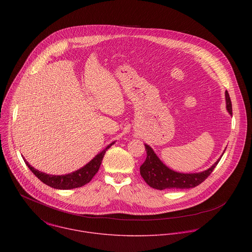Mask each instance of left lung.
I'll list each match as a JSON object with an SVG mask.
<instances>
[{"label": "left lung", "mask_w": 252, "mask_h": 252, "mask_svg": "<svg viewBox=\"0 0 252 252\" xmlns=\"http://www.w3.org/2000/svg\"><path fill=\"white\" fill-rule=\"evenodd\" d=\"M226 109L230 115H232V105L227 91L225 92ZM147 151V158L140 167V175L145 179V182L153 189L163 190L167 189H192L203 183L208 175L212 172L214 167L218 165L220 158L208 169L197 172V173H181L174 171L167 167L156 155L154 150L145 145Z\"/></svg>", "instance_id": "8db88e82"}]
</instances>
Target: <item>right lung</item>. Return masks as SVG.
Returning <instances> with one entry per match:
<instances>
[{
  "label": "right lung",
  "instance_id": "1",
  "mask_svg": "<svg viewBox=\"0 0 252 252\" xmlns=\"http://www.w3.org/2000/svg\"><path fill=\"white\" fill-rule=\"evenodd\" d=\"M115 143L112 142L111 145L107 146L102 152H100L98 155H96L89 163H87L85 166L82 168L70 172L67 174H63V175H53V174H48L45 172H42L38 169H35L32 165L29 164V162L24 158V161L28 165V167L31 169V171L37 176L42 183L45 185L57 189H77L81 188L88 183L92 181V178L94 176V174L97 172L101 160L103 158V156L105 152L109 150Z\"/></svg>",
  "mask_w": 252,
  "mask_h": 252
}]
</instances>
